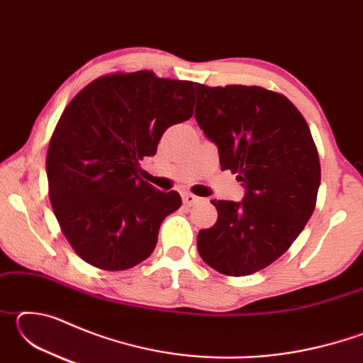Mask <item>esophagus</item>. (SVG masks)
Here are the masks:
<instances>
[{
  "label": "esophagus",
  "mask_w": 363,
  "mask_h": 363,
  "mask_svg": "<svg viewBox=\"0 0 363 363\" xmlns=\"http://www.w3.org/2000/svg\"><path fill=\"white\" fill-rule=\"evenodd\" d=\"M200 200L201 199H199V196H195L194 194H184V205H187V206H194V205H196V203H200Z\"/></svg>",
  "instance_id": "obj_1"
}]
</instances>
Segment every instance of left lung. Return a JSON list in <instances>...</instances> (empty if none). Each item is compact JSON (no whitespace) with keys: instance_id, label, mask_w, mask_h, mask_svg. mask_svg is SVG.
Returning a JSON list of instances; mask_svg holds the SVG:
<instances>
[{"instance_id":"left-lung-1","label":"left lung","mask_w":363,"mask_h":363,"mask_svg":"<svg viewBox=\"0 0 363 363\" xmlns=\"http://www.w3.org/2000/svg\"><path fill=\"white\" fill-rule=\"evenodd\" d=\"M195 120L218 147L223 169L242 182V201L213 200L216 224L199 232L208 266L232 277L255 274L285 253L315 208L320 162L303 115L259 86L195 84Z\"/></svg>"}]
</instances>
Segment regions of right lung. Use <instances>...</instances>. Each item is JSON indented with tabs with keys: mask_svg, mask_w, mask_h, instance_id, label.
<instances>
[{
	"mask_svg": "<svg viewBox=\"0 0 363 363\" xmlns=\"http://www.w3.org/2000/svg\"><path fill=\"white\" fill-rule=\"evenodd\" d=\"M192 82L149 70L91 82L65 107L46 158L49 200L75 253L126 270L155 250L163 219L182 205L138 176L163 133L194 113Z\"/></svg>",
	"mask_w": 363,
	"mask_h": 363,
	"instance_id": "add662e5",
	"label": "right lung"
}]
</instances>
